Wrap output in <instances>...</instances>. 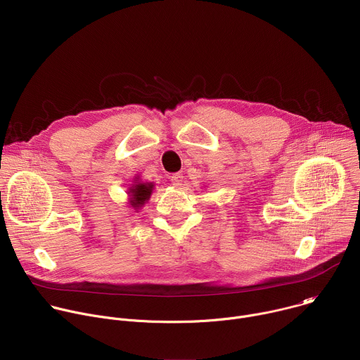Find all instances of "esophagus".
<instances>
[{
	"label": "esophagus",
	"mask_w": 360,
	"mask_h": 360,
	"mask_svg": "<svg viewBox=\"0 0 360 360\" xmlns=\"http://www.w3.org/2000/svg\"><path fill=\"white\" fill-rule=\"evenodd\" d=\"M171 182H172V185L176 186V188L182 186V185H184V175H182V174H174V175L171 176Z\"/></svg>",
	"instance_id": "34e87169"
}]
</instances>
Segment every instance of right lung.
Masks as SVG:
<instances>
[{
	"instance_id": "1",
	"label": "right lung",
	"mask_w": 360,
	"mask_h": 360,
	"mask_svg": "<svg viewBox=\"0 0 360 360\" xmlns=\"http://www.w3.org/2000/svg\"><path fill=\"white\" fill-rule=\"evenodd\" d=\"M153 189H155V184L153 182H143L141 181L139 176H135L132 184H129L128 188V203L129 208L138 212L139 208H142L143 205L149 200Z\"/></svg>"
}]
</instances>
